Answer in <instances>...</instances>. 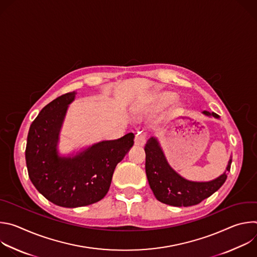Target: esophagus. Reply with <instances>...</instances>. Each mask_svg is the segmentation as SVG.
Listing matches in <instances>:
<instances>
[{"instance_id": "esophagus-1", "label": "esophagus", "mask_w": 257, "mask_h": 257, "mask_svg": "<svg viewBox=\"0 0 257 257\" xmlns=\"http://www.w3.org/2000/svg\"><path fill=\"white\" fill-rule=\"evenodd\" d=\"M134 143L135 145H138V146H143L145 144V135L141 132H138L136 135H135V138H134Z\"/></svg>"}]
</instances>
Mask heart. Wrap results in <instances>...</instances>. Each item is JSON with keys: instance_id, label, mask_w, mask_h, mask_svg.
I'll return each mask as SVG.
<instances>
[{"instance_id": "1", "label": "heart", "mask_w": 257, "mask_h": 257, "mask_svg": "<svg viewBox=\"0 0 257 257\" xmlns=\"http://www.w3.org/2000/svg\"><path fill=\"white\" fill-rule=\"evenodd\" d=\"M177 97V94L173 91H162L160 93H158L155 97V99L153 100V102L149 105H146L145 108H151L154 109V111H160V109H163L165 107H167L168 105H170ZM182 107L181 103H176V109H180Z\"/></svg>"}]
</instances>
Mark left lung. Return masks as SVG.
Here are the masks:
<instances>
[{
  "label": "left lung",
  "instance_id": "obj_1",
  "mask_svg": "<svg viewBox=\"0 0 257 257\" xmlns=\"http://www.w3.org/2000/svg\"><path fill=\"white\" fill-rule=\"evenodd\" d=\"M203 114L218 118L215 113ZM145 172L150 186L157 197L163 203L172 206H191L200 203L222 187L227 179L224 173L209 182H192L182 178L168 164L160 144L152 137L144 146ZM232 160L229 161L227 172H230Z\"/></svg>",
  "mask_w": 257,
  "mask_h": 257
}]
</instances>
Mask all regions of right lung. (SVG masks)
<instances>
[{
  "instance_id": "add662e5",
  "label": "right lung",
  "mask_w": 257,
  "mask_h": 257,
  "mask_svg": "<svg viewBox=\"0 0 257 257\" xmlns=\"http://www.w3.org/2000/svg\"><path fill=\"white\" fill-rule=\"evenodd\" d=\"M75 91L48 103L29 128L25 150L28 176L34 187L63 207L95 203L108 191L116 166L134 144V134L101 141L74 158L58 156L59 132Z\"/></svg>"
}]
</instances>
